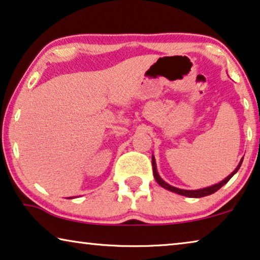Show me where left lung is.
<instances>
[{
  "instance_id": "obj_1",
  "label": "left lung",
  "mask_w": 260,
  "mask_h": 260,
  "mask_svg": "<svg viewBox=\"0 0 260 260\" xmlns=\"http://www.w3.org/2000/svg\"><path fill=\"white\" fill-rule=\"evenodd\" d=\"M243 159L242 158L239 161V164L237 165V168L233 170L230 175H229L224 180H221V182L214 184V185L211 186H208V187H204V189H199V190H183V189H178V187H175L170 185V184H168L167 182H164L163 179L160 178V176L158 175V171H157V165H156V159H155V156H152V171H153V177H155L156 182L159 184L161 187H164V189H167L169 191H171V192H175V193H178V194H182V196H185V197H190V198H201V197H205V196H209V194H212L216 192L220 189L221 186L225 185L229 180L232 178V176L237 174V171L239 170L240 165L243 163Z\"/></svg>"
}]
</instances>
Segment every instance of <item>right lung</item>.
Instances as JSON below:
<instances>
[{
  "mask_svg": "<svg viewBox=\"0 0 260 260\" xmlns=\"http://www.w3.org/2000/svg\"><path fill=\"white\" fill-rule=\"evenodd\" d=\"M69 198H70V199H71V198H74V197H69Z\"/></svg>",
  "mask_w": 260,
  "mask_h": 260,
  "instance_id": "add662e5",
  "label": "right lung"
}]
</instances>
